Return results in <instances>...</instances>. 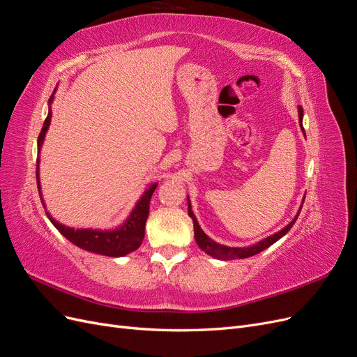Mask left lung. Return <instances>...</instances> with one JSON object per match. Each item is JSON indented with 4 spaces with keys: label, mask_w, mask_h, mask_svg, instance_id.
Wrapping results in <instances>:
<instances>
[{
    "label": "left lung",
    "mask_w": 357,
    "mask_h": 357,
    "mask_svg": "<svg viewBox=\"0 0 357 357\" xmlns=\"http://www.w3.org/2000/svg\"><path fill=\"white\" fill-rule=\"evenodd\" d=\"M302 116H304V113H302V107H299V123H301V126H302ZM302 131H304V129H302ZM304 135H305V132H304ZM188 213H189V215H190L192 220H193V231H195V240H197V244L199 245L201 250H204L205 253L215 257V259H222V261H231V259H245V257H250V256H255L257 253H261L262 250H265V248H268L269 245H273L275 241H278L280 238H282V236H284L290 231L291 226H294V223L296 222L298 215H299V213H298L296 218L291 220L286 226V228H283L282 231H278L277 234H274L271 236H266L265 240L256 243L255 245H250V247H228V245H222V244L214 243L211 238H208V236L204 234V231L199 228V225L197 222L195 214H193V211H192L190 201H189V205H188Z\"/></svg>",
    "instance_id": "left-lung-1"
}]
</instances>
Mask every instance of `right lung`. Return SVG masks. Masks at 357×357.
Instances as JSON below:
<instances>
[{
    "label": "right lung",
    "instance_id": "1",
    "mask_svg": "<svg viewBox=\"0 0 357 357\" xmlns=\"http://www.w3.org/2000/svg\"><path fill=\"white\" fill-rule=\"evenodd\" d=\"M53 101V95L49 98V104ZM50 117H52V109L49 107V114L46 117L45 123H43L41 132L38 135V152L40 147L45 142V135L47 132V128L50 125ZM156 183L150 186L144 195L142 197L132 210L131 215H129L128 220L121 226V228H116L114 231H96V229H74L68 228V226H63L62 223H58L52 215L46 211L47 218L53 223V226L66 236L68 241L75 244L77 247L83 248V250H88L96 255H104V256H112L119 257L131 253L139 247L144 238V226L146 220L149 218V205L150 198H152L153 192L156 189ZM37 188L41 198V190H40V178H38V160H37ZM43 202V198H41ZM43 207H46V204L43 202Z\"/></svg>",
    "mask_w": 357,
    "mask_h": 357
}]
</instances>
